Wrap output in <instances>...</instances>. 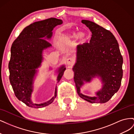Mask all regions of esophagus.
Returning <instances> with one entry per match:
<instances>
[{"instance_id":"obj_1","label":"esophagus","mask_w":134,"mask_h":134,"mask_svg":"<svg viewBox=\"0 0 134 134\" xmlns=\"http://www.w3.org/2000/svg\"><path fill=\"white\" fill-rule=\"evenodd\" d=\"M74 63V60L72 58H68L66 59V64L69 66H71Z\"/></svg>"}]
</instances>
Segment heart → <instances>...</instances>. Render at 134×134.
<instances>
[{
	"mask_svg": "<svg viewBox=\"0 0 134 134\" xmlns=\"http://www.w3.org/2000/svg\"><path fill=\"white\" fill-rule=\"evenodd\" d=\"M88 37L87 34L85 32H74L71 35H66L65 38L68 40H72V39H78L80 42H83L87 40Z\"/></svg>",
	"mask_w": 134,
	"mask_h": 134,
	"instance_id": "1",
	"label": "heart"
}]
</instances>
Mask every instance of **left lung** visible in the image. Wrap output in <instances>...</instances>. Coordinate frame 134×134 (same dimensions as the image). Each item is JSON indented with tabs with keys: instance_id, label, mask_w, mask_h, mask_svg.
<instances>
[{
	"instance_id": "1",
	"label": "left lung",
	"mask_w": 134,
	"mask_h": 134,
	"mask_svg": "<svg viewBox=\"0 0 134 134\" xmlns=\"http://www.w3.org/2000/svg\"><path fill=\"white\" fill-rule=\"evenodd\" d=\"M92 32L90 43L79 44L76 49V61L72 68L78 95L92 103H104L110 99L121 86L123 58L119 43L111 32L94 22L82 20ZM96 76L101 77L102 89L96 97H88L80 93L84 81L90 82Z\"/></svg>"
}]
</instances>
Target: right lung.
<instances>
[{
    "label": "right lung",
    "instance_id": "right-lung-1",
    "mask_svg": "<svg viewBox=\"0 0 134 134\" xmlns=\"http://www.w3.org/2000/svg\"><path fill=\"white\" fill-rule=\"evenodd\" d=\"M62 23V19L55 18L34 22L24 28L12 45L8 65L10 83L16 97L30 107L38 108L48 106L57 96L56 87L54 96L47 102L36 104L31 100L36 69L41 65L43 50L51 46L46 39L51 38L54 28ZM65 69V66L60 68L58 82Z\"/></svg>",
    "mask_w": 134,
    "mask_h": 134
}]
</instances>
